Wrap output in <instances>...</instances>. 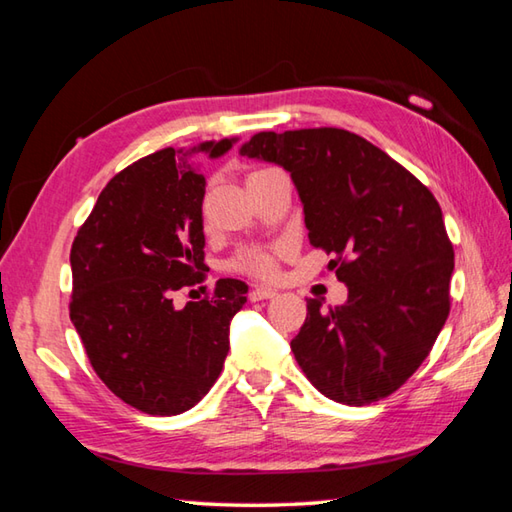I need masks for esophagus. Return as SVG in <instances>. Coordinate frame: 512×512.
<instances>
[{
    "label": "esophagus",
    "mask_w": 512,
    "mask_h": 512,
    "mask_svg": "<svg viewBox=\"0 0 512 512\" xmlns=\"http://www.w3.org/2000/svg\"><path fill=\"white\" fill-rule=\"evenodd\" d=\"M248 295H250V302H262V300H271V297H275V291L266 286H255Z\"/></svg>",
    "instance_id": "1"
}]
</instances>
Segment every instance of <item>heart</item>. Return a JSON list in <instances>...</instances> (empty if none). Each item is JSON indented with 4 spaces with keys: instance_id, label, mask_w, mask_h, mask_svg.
Masks as SVG:
<instances>
[{
    "instance_id": "b5f03b06",
    "label": "heart",
    "mask_w": 512,
    "mask_h": 512,
    "mask_svg": "<svg viewBox=\"0 0 512 512\" xmlns=\"http://www.w3.org/2000/svg\"><path fill=\"white\" fill-rule=\"evenodd\" d=\"M262 172H271V170H259L250 176L262 174ZM277 257H280V250L275 248H246L235 257L232 268L239 273H246L250 277H257V280L268 282V280H275L277 271H280V266H277Z\"/></svg>"
}]
</instances>
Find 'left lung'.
<instances>
[{
    "mask_svg": "<svg viewBox=\"0 0 512 512\" xmlns=\"http://www.w3.org/2000/svg\"><path fill=\"white\" fill-rule=\"evenodd\" d=\"M241 156L291 174L315 248L327 250L347 302H306L291 340L313 387L369 405L401 387L430 353L450 313L454 250L434 194L358 134L336 127L259 132Z\"/></svg>",
    "mask_w": 512,
    "mask_h": 512,
    "instance_id": "obj_1",
    "label": "left lung"
}]
</instances>
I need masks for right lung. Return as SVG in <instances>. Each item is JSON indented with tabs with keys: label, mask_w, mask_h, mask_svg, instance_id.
I'll return each instance as SVG.
<instances>
[{
	"label": "right lung",
	"mask_w": 512,
	"mask_h": 512,
	"mask_svg": "<svg viewBox=\"0 0 512 512\" xmlns=\"http://www.w3.org/2000/svg\"><path fill=\"white\" fill-rule=\"evenodd\" d=\"M235 138L154 152L100 192L71 246V322L91 367L120 401L152 416L181 414L210 392L230 349V320L248 286L219 280L210 297L174 309L203 282L206 179L188 156L226 154Z\"/></svg>",
	"instance_id": "add662e5"
}]
</instances>
